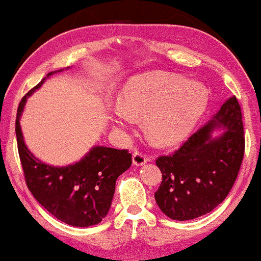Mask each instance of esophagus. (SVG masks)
<instances>
[{
    "label": "esophagus",
    "mask_w": 261,
    "mask_h": 261,
    "mask_svg": "<svg viewBox=\"0 0 261 261\" xmlns=\"http://www.w3.org/2000/svg\"><path fill=\"white\" fill-rule=\"evenodd\" d=\"M147 162L146 154H144L143 152L135 151L133 152V164L137 165V167H140V165L145 164Z\"/></svg>",
    "instance_id": "obj_1"
}]
</instances>
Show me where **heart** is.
<instances>
[{
    "mask_svg": "<svg viewBox=\"0 0 261 261\" xmlns=\"http://www.w3.org/2000/svg\"><path fill=\"white\" fill-rule=\"evenodd\" d=\"M207 90L201 84L170 74L139 77L122 93L121 107L113 111V123L127 129L133 116H147L148 133L157 143L170 145L184 139L206 109Z\"/></svg>",
    "mask_w": 261,
    "mask_h": 261,
    "instance_id": "1",
    "label": "heart"
}]
</instances>
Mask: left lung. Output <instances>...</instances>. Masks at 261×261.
I'll list each match as a JSON object with an SVG mask.
<instances>
[{"label":"left lung","mask_w":261,"mask_h":261,"mask_svg":"<svg viewBox=\"0 0 261 261\" xmlns=\"http://www.w3.org/2000/svg\"><path fill=\"white\" fill-rule=\"evenodd\" d=\"M217 126L225 130L215 138L212 133ZM243 153L241 107L232 96L178 150L157 158L162 184L154 198L162 212L175 221H189L211 212L234 186Z\"/></svg>","instance_id":"obj_1"}]
</instances>
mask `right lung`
<instances>
[{
    "label": "right lung",
    "instance_id": "1",
    "mask_svg": "<svg viewBox=\"0 0 261 261\" xmlns=\"http://www.w3.org/2000/svg\"><path fill=\"white\" fill-rule=\"evenodd\" d=\"M44 80L22 98L16 114V141L27 188L44 208L66 224L81 228L98 224L109 212L116 180L132 165V154L128 150L94 146L80 162L67 167H51L37 160L23 143L19 120L26 98Z\"/></svg>",
    "mask_w": 261,
    "mask_h": 261
}]
</instances>
